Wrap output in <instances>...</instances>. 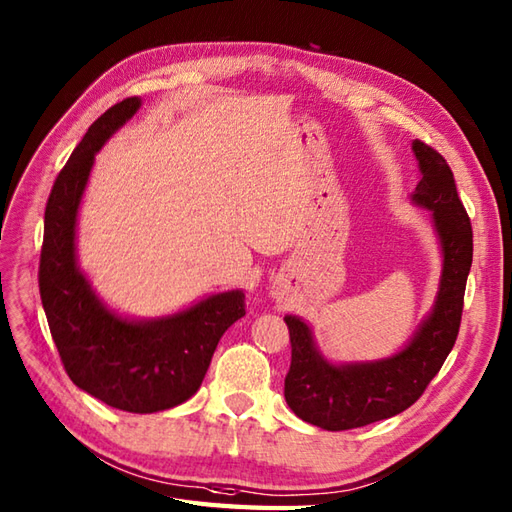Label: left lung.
Wrapping results in <instances>:
<instances>
[{
	"instance_id": "1",
	"label": "left lung",
	"mask_w": 512,
	"mask_h": 512,
	"mask_svg": "<svg viewBox=\"0 0 512 512\" xmlns=\"http://www.w3.org/2000/svg\"><path fill=\"white\" fill-rule=\"evenodd\" d=\"M421 180L413 202L432 210L443 247L441 289L432 315L393 358L336 367L323 360L302 319L284 317L291 336V369L284 397L293 413L323 430H352L389 419L413 406L443 367L463 319L473 258V232L447 160L423 141L413 143Z\"/></svg>"
}]
</instances>
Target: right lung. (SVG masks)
Returning a JSON list of instances; mask_svg holds the SVG:
<instances>
[{"mask_svg": "<svg viewBox=\"0 0 512 512\" xmlns=\"http://www.w3.org/2000/svg\"><path fill=\"white\" fill-rule=\"evenodd\" d=\"M141 106L108 108L62 167L45 206L39 291L49 332L71 382L126 413H156L189 400L217 343L245 315L241 291L219 293L167 319L126 321L99 302L76 265V217L95 152Z\"/></svg>", "mask_w": 512, "mask_h": 512, "instance_id": "1", "label": "right lung"}]
</instances>
